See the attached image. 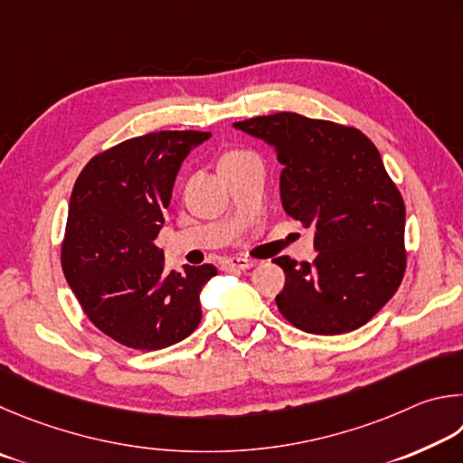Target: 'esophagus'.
<instances>
[{
    "instance_id": "esophagus-1",
    "label": "esophagus",
    "mask_w": 463,
    "mask_h": 463,
    "mask_svg": "<svg viewBox=\"0 0 463 463\" xmlns=\"http://www.w3.org/2000/svg\"><path fill=\"white\" fill-rule=\"evenodd\" d=\"M223 270L233 272V270H248L254 266V260H248V258H227L223 260Z\"/></svg>"
}]
</instances>
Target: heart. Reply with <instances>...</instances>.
<instances>
[{
    "mask_svg": "<svg viewBox=\"0 0 463 463\" xmlns=\"http://www.w3.org/2000/svg\"><path fill=\"white\" fill-rule=\"evenodd\" d=\"M240 156H244V152H227V154H223L222 160H219V162H225V160H236V158H240Z\"/></svg>",
    "mask_w": 463,
    "mask_h": 463,
    "instance_id": "heart-1",
    "label": "heart"
}]
</instances>
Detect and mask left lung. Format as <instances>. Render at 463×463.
Here are the masks:
<instances>
[{
	"mask_svg": "<svg viewBox=\"0 0 463 463\" xmlns=\"http://www.w3.org/2000/svg\"><path fill=\"white\" fill-rule=\"evenodd\" d=\"M277 152L287 213L313 227L315 260L280 256L279 311L315 335L362 327L404 277V203L360 129L280 111L233 124Z\"/></svg>",
	"mask_w": 463,
	"mask_h": 463,
	"instance_id": "left-lung-1",
	"label": "left lung"
}]
</instances>
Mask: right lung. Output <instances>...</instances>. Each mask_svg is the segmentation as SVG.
<instances>
[{"instance_id": "right-lung-1", "label": "right lung", "mask_w": 463, "mask_h": 463, "mask_svg": "<svg viewBox=\"0 0 463 463\" xmlns=\"http://www.w3.org/2000/svg\"><path fill=\"white\" fill-rule=\"evenodd\" d=\"M209 132H152L97 154L71 194L62 272L97 329L134 350H162L197 329L213 264L165 269L156 246L175 178Z\"/></svg>"}]
</instances>
